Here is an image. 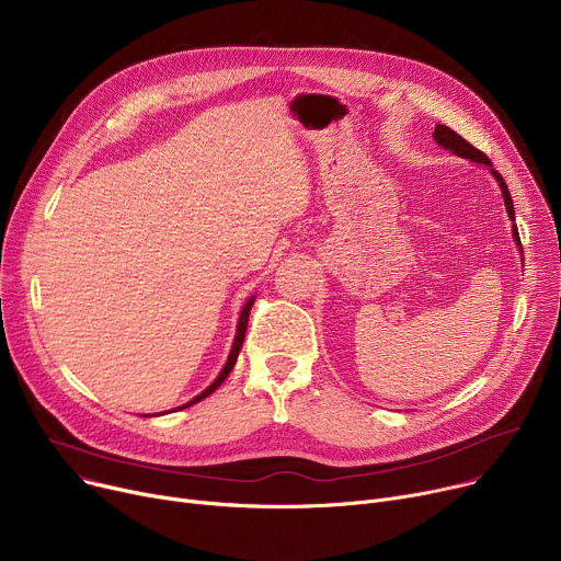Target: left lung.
<instances>
[{"label":"left lung","instance_id":"8db88e82","mask_svg":"<svg viewBox=\"0 0 561 561\" xmlns=\"http://www.w3.org/2000/svg\"><path fill=\"white\" fill-rule=\"evenodd\" d=\"M434 140H436L440 147L449 149L451 154H456V157H463V159H468V161H472V163H483V165H488V168H490V172H492V176H494V179H496V183L501 185L503 201H505V210H507V215H511V219L515 221L513 196H511V192H507V185H505L503 176L492 168L490 159L483 154V151H481V149H477L474 145H470L466 138H461V136H458L454 129H449V127H445V125H436V129H434ZM513 237H515L517 245L522 248V239H519V230H517V226H513ZM522 252H524V250H522Z\"/></svg>","mask_w":561,"mask_h":561}]
</instances>
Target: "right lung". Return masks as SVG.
I'll use <instances>...</instances> for the list:
<instances>
[{
	"label": "right lung",
	"instance_id": "obj_1",
	"mask_svg": "<svg viewBox=\"0 0 561 561\" xmlns=\"http://www.w3.org/2000/svg\"><path fill=\"white\" fill-rule=\"evenodd\" d=\"M252 304H254V297H250L248 301H245V307L241 309V316H239V324H237V335H234V342H232V348H230V355H228V363H226V367L221 369V374L217 376V380L206 389V391H201L196 398H192L190 402H185V404H181V407H176V410H185V407H192L194 402H198V400H203V398H208L228 376H230V371H232V367H234V363H237V355H239V351H241V344H243V337H245V327H248V316H250V309H252ZM176 410H172V412H176Z\"/></svg>",
	"mask_w": 561,
	"mask_h": 561
}]
</instances>
